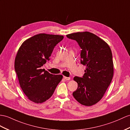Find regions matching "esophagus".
<instances>
[{
    "label": "esophagus",
    "instance_id": "34e87169",
    "mask_svg": "<svg viewBox=\"0 0 130 130\" xmlns=\"http://www.w3.org/2000/svg\"><path fill=\"white\" fill-rule=\"evenodd\" d=\"M63 78H64V79L67 80H69L71 79V78L70 77H65V76H64V77H63Z\"/></svg>",
    "mask_w": 130,
    "mask_h": 130
}]
</instances>
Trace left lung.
I'll list each match as a JSON object with an SVG mask.
<instances>
[{
    "label": "left lung",
    "instance_id": "8db88e82",
    "mask_svg": "<svg viewBox=\"0 0 130 130\" xmlns=\"http://www.w3.org/2000/svg\"><path fill=\"white\" fill-rule=\"evenodd\" d=\"M81 48L80 63L86 66L82 77H74L78 88L73 93L82 105H93L102 99L111 82L113 64L111 50L105 41L89 32L67 35Z\"/></svg>",
    "mask_w": 130,
    "mask_h": 130
}]
</instances>
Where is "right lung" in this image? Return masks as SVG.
Wrapping results in <instances>:
<instances>
[{
  "label": "right lung",
  "instance_id": "obj_1",
  "mask_svg": "<svg viewBox=\"0 0 130 130\" xmlns=\"http://www.w3.org/2000/svg\"><path fill=\"white\" fill-rule=\"evenodd\" d=\"M63 38L61 35L37 34L25 41L18 50L15 70L23 92L34 103L48 100L62 80V75L51 74L41 67L49 61L55 47Z\"/></svg>",
  "mask_w": 130,
  "mask_h": 130
}]
</instances>
